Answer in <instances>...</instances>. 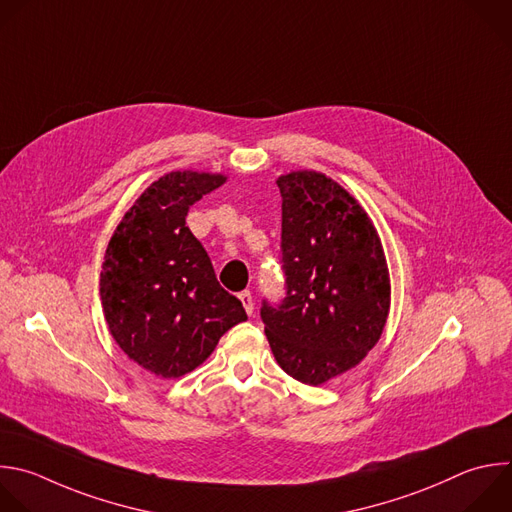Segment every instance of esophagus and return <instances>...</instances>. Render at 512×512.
I'll return each instance as SVG.
<instances>
[{
	"instance_id": "obj_1",
	"label": "esophagus",
	"mask_w": 512,
	"mask_h": 512,
	"mask_svg": "<svg viewBox=\"0 0 512 512\" xmlns=\"http://www.w3.org/2000/svg\"><path fill=\"white\" fill-rule=\"evenodd\" d=\"M239 299H241V303H243L245 311H247L249 315H253L255 305H253V295H251V291H241V293H239Z\"/></svg>"
}]
</instances>
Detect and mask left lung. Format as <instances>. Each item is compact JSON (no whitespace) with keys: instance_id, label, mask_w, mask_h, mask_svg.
I'll use <instances>...</instances> for the list:
<instances>
[{"instance_id":"8db88e82","label":"left lung","mask_w":512,"mask_h":512,"mask_svg":"<svg viewBox=\"0 0 512 512\" xmlns=\"http://www.w3.org/2000/svg\"><path fill=\"white\" fill-rule=\"evenodd\" d=\"M285 297L261 319L285 374L319 386L356 368L390 311V273L376 227L358 201L315 170L277 179Z\"/></svg>"}]
</instances>
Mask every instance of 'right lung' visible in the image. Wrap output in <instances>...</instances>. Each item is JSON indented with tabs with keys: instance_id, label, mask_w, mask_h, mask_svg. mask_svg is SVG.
Returning a JSON list of instances; mask_svg holds the SVG:
<instances>
[{
	"instance_id": "right-lung-1",
	"label": "right lung",
	"mask_w": 512,
	"mask_h": 512,
	"mask_svg": "<svg viewBox=\"0 0 512 512\" xmlns=\"http://www.w3.org/2000/svg\"><path fill=\"white\" fill-rule=\"evenodd\" d=\"M227 177L175 170L154 181L116 227L100 273V299L120 350L160 378L201 366L221 335L247 319L187 227L189 209Z\"/></svg>"
}]
</instances>
